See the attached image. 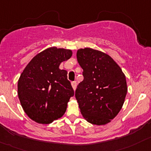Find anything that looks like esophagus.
Instances as JSON below:
<instances>
[{
    "instance_id": "1",
    "label": "esophagus",
    "mask_w": 151,
    "mask_h": 151,
    "mask_svg": "<svg viewBox=\"0 0 151 151\" xmlns=\"http://www.w3.org/2000/svg\"><path fill=\"white\" fill-rule=\"evenodd\" d=\"M71 85H72V87H73V90H76V85H77V84H76V81H73V82L71 83Z\"/></svg>"
}]
</instances>
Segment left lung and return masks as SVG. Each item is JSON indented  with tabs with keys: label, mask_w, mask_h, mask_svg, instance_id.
<instances>
[{
	"label": "left lung",
	"mask_w": 151,
	"mask_h": 151,
	"mask_svg": "<svg viewBox=\"0 0 151 151\" xmlns=\"http://www.w3.org/2000/svg\"><path fill=\"white\" fill-rule=\"evenodd\" d=\"M84 79L76 90L81 113L88 122L104 125L121 111L127 86L121 67L109 55L93 48L78 49Z\"/></svg>",
	"instance_id": "left-lung-1"
}]
</instances>
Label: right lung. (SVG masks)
Listing matches in <instances>:
<instances>
[{"instance_id": "right-lung-1", "label": "right lung", "mask_w": 151, "mask_h": 151, "mask_svg": "<svg viewBox=\"0 0 151 151\" xmlns=\"http://www.w3.org/2000/svg\"><path fill=\"white\" fill-rule=\"evenodd\" d=\"M72 54L69 49L47 48L36 55L21 74L18 96L24 112L35 122L51 124L66 111L74 91L67 72L59 66Z\"/></svg>"}]
</instances>
